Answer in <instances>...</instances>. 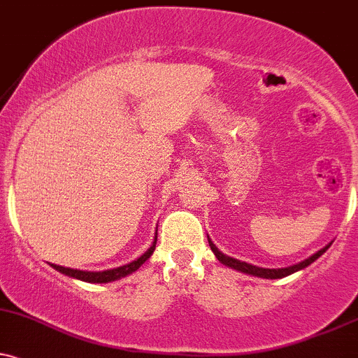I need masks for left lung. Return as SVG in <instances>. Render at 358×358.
<instances>
[{
	"label": "left lung",
	"mask_w": 358,
	"mask_h": 358,
	"mask_svg": "<svg viewBox=\"0 0 358 358\" xmlns=\"http://www.w3.org/2000/svg\"><path fill=\"white\" fill-rule=\"evenodd\" d=\"M209 241V246H211L213 253L216 255V258L220 259L222 264H226V266L229 268H234V270L238 271H243V273H248V275H253V276H259V278H270V280H276V278H285V276L292 275V273H295L298 270H303L305 266H308V264H312L315 259L320 258V256L325 253L327 250H329L330 245H327L323 250L318 251V253H315L313 256H310L308 259H305V262L298 263V264H293V266H288V268H278V270H268V268H259V266H253V264H248L245 262H239V259H234V258H229V256L222 255L220 250H217L216 246L213 245L211 239L208 238Z\"/></svg>",
	"instance_id": "8db88e82"
}]
</instances>
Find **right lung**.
Masks as SVG:
<instances>
[{
  "instance_id": "1",
  "label": "right lung",
  "mask_w": 358,
  "mask_h": 358,
  "mask_svg": "<svg viewBox=\"0 0 358 358\" xmlns=\"http://www.w3.org/2000/svg\"><path fill=\"white\" fill-rule=\"evenodd\" d=\"M155 241H157V236L154 239V245L149 248V250L145 251L144 255L141 256V258H137L136 262L129 263V264H124V266H119V268H113V270H107V271H80V270H71V268H65V266H58V264H52L57 271L63 273V275L66 276H71V278H77V280H82V281H87V283H108V281H113V280H119L122 276H127L130 273H134L136 270L144 264L147 259L150 258V255L154 253L155 250Z\"/></svg>"
}]
</instances>
